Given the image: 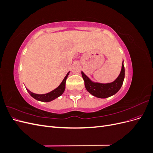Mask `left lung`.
Returning a JSON list of instances; mask_svg holds the SVG:
<instances>
[{
  "instance_id": "8db88e82",
  "label": "left lung",
  "mask_w": 153,
  "mask_h": 153,
  "mask_svg": "<svg viewBox=\"0 0 153 153\" xmlns=\"http://www.w3.org/2000/svg\"><path fill=\"white\" fill-rule=\"evenodd\" d=\"M82 76L84 80L87 91L92 96L99 98H106L116 94L121 89L124 78V67L123 62L122 68L118 77L114 82L108 84L94 82L82 71Z\"/></svg>"
}]
</instances>
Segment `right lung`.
Masks as SVG:
<instances>
[{"label": "right lung", "mask_w": 153, "mask_h": 153, "mask_svg": "<svg viewBox=\"0 0 153 153\" xmlns=\"http://www.w3.org/2000/svg\"><path fill=\"white\" fill-rule=\"evenodd\" d=\"M69 71L67 73L66 76L64 77L63 79L62 82H61V84H60L56 89H55L52 91H51L48 93L47 94H35L30 91L28 89H27V91H28L29 94L36 99V100H38L40 101H44V102H49V101H52L55 100V98H58L60 96H61L63 92L65 90V87H66V81L68 78V76L69 75Z\"/></svg>", "instance_id": "obj_1"}]
</instances>
